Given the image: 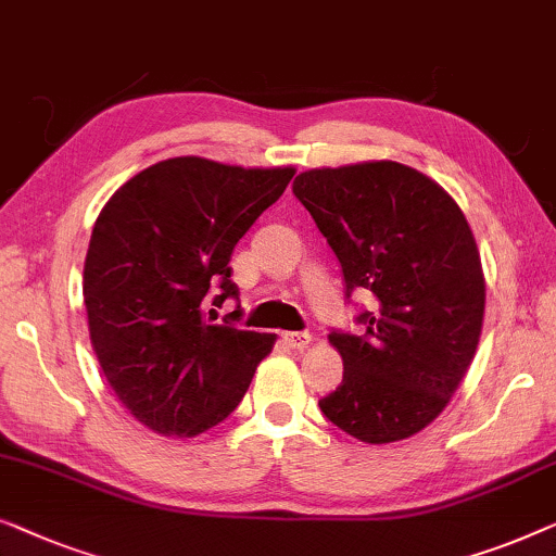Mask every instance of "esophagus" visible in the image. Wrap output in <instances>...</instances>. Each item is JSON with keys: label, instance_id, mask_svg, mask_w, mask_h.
Returning a JSON list of instances; mask_svg holds the SVG:
<instances>
[{"label": "esophagus", "instance_id": "esophagus-1", "mask_svg": "<svg viewBox=\"0 0 556 556\" xmlns=\"http://www.w3.org/2000/svg\"><path fill=\"white\" fill-rule=\"evenodd\" d=\"M285 342L292 350H304V348H309L312 334H307V332H285Z\"/></svg>", "mask_w": 556, "mask_h": 556}]
</instances>
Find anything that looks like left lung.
<instances>
[{
  "label": "left lung",
  "instance_id": "8db88e82",
  "mask_svg": "<svg viewBox=\"0 0 556 556\" xmlns=\"http://www.w3.org/2000/svg\"><path fill=\"white\" fill-rule=\"evenodd\" d=\"M292 189L340 260L348 294L375 296V312L359 315L365 334H330L345 370L319 408L363 443L420 433L464 382L483 327L486 279L464 211L397 161L312 168Z\"/></svg>",
  "mask_w": 556,
  "mask_h": 556
}]
</instances>
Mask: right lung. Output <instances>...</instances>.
I'll return each instance as SVG.
<instances>
[{"label": "right lung", "mask_w": 556, "mask_h": 556, "mask_svg": "<svg viewBox=\"0 0 556 556\" xmlns=\"http://www.w3.org/2000/svg\"><path fill=\"white\" fill-rule=\"evenodd\" d=\"M292 176L178 155L100 211L83 271L90 345L123 408L153 433L193 438L222 424L275 348L277 334L211 325L206 312L239 294L233 247Z\"/></svg>", "instance_id": "obj_1"}]
</instances>
